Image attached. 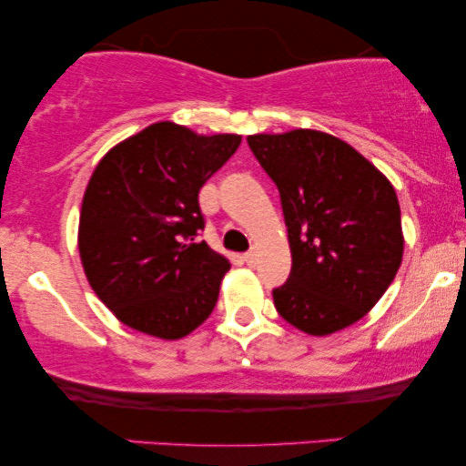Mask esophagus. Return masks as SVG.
I'll return each mask as SVG.
<instances>
[{
  "label": "esophagus",
  "mask_w": 466,
  "mask_h": 466,
  "mask_svg": "<svg viewBox=\"0 0 466 466\" xmlns=\"http://www.w3.org/2000/svg\"><path fill=\"white\" fill-rule=\"evenodd\" d=\"M244 260H246L248 265H254V260H257V252H254V250L246 252V254H244Z\"/></svg>",
  "instance_id": "obj_1"
}]
</instances>
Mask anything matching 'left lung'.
I'll return each mask as SVG.
<instances>
[{
  "instance_id": "obj_1",
  "label": "left lung",
  "mask_w": 466,
  "mask_h": 466,
  "mask_svg": "<svg viewBox=\"0 0 466 466\" xmlns=\"http://www.w3.org/2000/svg\"><path fill=\"white\" fill-rule=\"evenodd\" d=\"M276 182L289 227L290 278L273 290L286 322L324 337L359 322L397 276L405 238L390 180L330 133L248 136Z\"/></svg>"
}]
</instances>
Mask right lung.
<instances>
[{
  "label": "right lung",
  "mask_w": 466,
  "mask_h": 466,
  "mask_svg": "<svg viewBox=\"0 0 466 466\" xmlns=\"http://www.w3.org/2000/svg\"><path fill=\"white\" fill-rule=\"evenodd\" d=\"M241 136H199L161 120L104 155L80 208L86 279L127 327L182 339L208 320L231 269L206 241L199 190L239 148Z\"/></svg>",
  "instance_id": "add662e5"
}]
</instances>
